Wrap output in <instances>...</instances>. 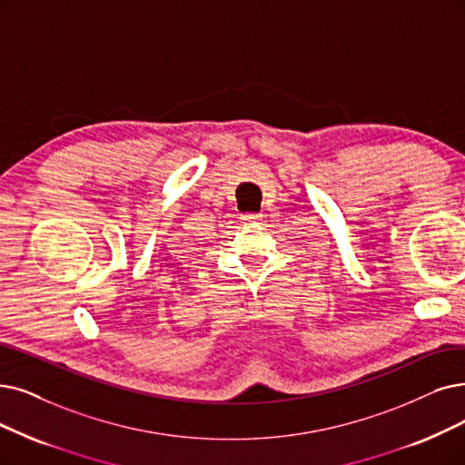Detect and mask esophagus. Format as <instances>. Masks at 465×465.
<instances>
[{
    "label": "esophagus",
    "mask_w": 465,
    "mask_h": 465,
    "mask_svg": "<svg viewBox=\"0 0 465 465\" xmlns=\"http://www.w3.org/2000/svg\"><path fill=\"white\" fill-rule=\"evenodd\" d=\"M262 217H263L262 213H246V215H242L240 219H242L244 223H253V221H259Z\"/></svg>",
    "instance_id": "obj_1"
}]
</instances>
